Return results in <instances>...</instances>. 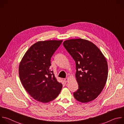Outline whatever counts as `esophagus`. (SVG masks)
I'll return each instance as SVG.
<instances>
[{"label": "esophagus", "instance_id": "1", "mask_svg": "<svg viewBox=\"0 0 124 124\" xmlns=\"http://www.w3.org/2000/svg\"><path fill=\"white\" fill-rule=\"evenodd\" d=\"M68 80V78H64V81L65 82H67Z\"/></svg>", "mask_w": 124, "mask_h": 124}]
</instances>
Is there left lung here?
<instances>
[{
  "mask_svg": "<svg viewBox=\"0 0 124 124\" xmlns=\"http://www.w3.org/2000/svg\"><path fill=\"white\" fill-rule=\"evenodd\" d=\"M63 45L76 62L78 89L74 93L75 98L83 103L95 100L107 80L108 65L105 57L95 44L85 39H70Z\"/></svg>",
  "mask_w": 124,
  "mask_h": 124,
  "instance_id": "1",
  "label": "left lung"
}]
</instances>
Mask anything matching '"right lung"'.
<instances>
[{"instance_id":"add662e5","label":"right lung","mask_w":124,"mask_h":124,"mask_svg":"<svg viewBox=\"0 0 124 124\" xmlns=\"http://www.w3.org/2000/svg\"><path fill=\"white\" fill-rule=\"evenodd\" d=\"M62 40L39 41L31 46L23 57L19 73L22 84L35 100L46 103L60 93L62 84L50 70V59Z\"/></svg>"}]
</instances>
